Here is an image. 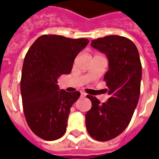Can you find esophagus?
<instances>
[{
    "instance_id": "esophagus-1",
    "label": "esophagus",
    "mask_w": 159,
    "mask_h": 159,
    "mask_svg": "<svg viewBox=\"0 0 159 159\" xmlns=\"http://www.w3.org/2000/svg\"><path fill=\"white\" fill-rule=\"evenodd\" d=\"M87 95V93L85 92H83V91H81V96L85 97Z\"/></svg>"
}]
</instances>
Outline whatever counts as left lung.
<instances>
[{"mask_svg": "<svg viewBox=\"0 0 159 159\" xmlns=\"http://www.w3.org/2000/svg\"><path fill=\"white\" fill-rule=\"evenodd\" d=\"M91 46L104 52L109 69L104 76L110 98L100 103L88 95L92 107L85 115L90 136L100 141L113 139L125 129L136 108L140 92L141 63L136 46L119 36H107L93 40Z\"/></svg>", "mask_w": 159, "mask_h": 159, "instance_id": "1", "label": "left lung"}]
</instances>
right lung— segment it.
I'll return each instance as SVG.
<instances>
[{
	"instance_id": "1",
	"label": "right lung",
	"mask_w": 159,
	"mask_h": 159,
	"mask_svg": "<svg viewBox=\"0 0 159 159\" xmlns=\"http://www.w3.org/2000/svg\"><path fill=\"white\" fill-rule=\"evenodd\" d=\"M89 42L43 35L26 53L20 82L24 113L33 133L43 140H57L66 133L70 107L80 92L59 89L57 79L70 73L74 59Z\"/></svg>"
}]
</instances>
